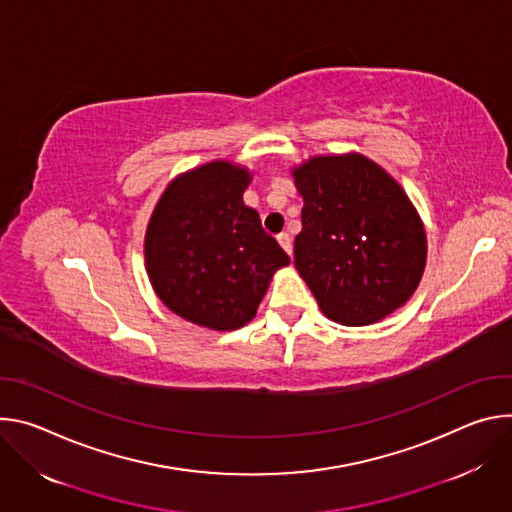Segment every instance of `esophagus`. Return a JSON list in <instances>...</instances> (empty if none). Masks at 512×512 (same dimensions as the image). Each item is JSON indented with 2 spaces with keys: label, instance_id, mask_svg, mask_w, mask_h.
I'll list each match as a JSON object with an SVG mask.
<instances>
[{
  "label": "esophagus",
  "instance_id": "obj_1",
  "mask_svg": "<svg viewBox=\"0 0 512 512\" xmlns=\"http://www.w3.org/2000/svg\"><path fill=\"white\" fill-rule=\"evenodd\" d=\"M278 244L289 256H293V244H291V236L289 234H280L278 236Z\"/></svg>",
  "mask_w": 512,
  "mask_h": 512
}]
</instances>
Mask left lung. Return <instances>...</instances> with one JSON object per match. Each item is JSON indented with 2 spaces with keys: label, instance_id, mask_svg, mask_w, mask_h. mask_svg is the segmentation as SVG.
Masks as SVG:
<instances>
[{
  "label": "left lung",
  "instance_id": "left-lung-1",
  "mask_svg": "<svg viewBox=\"0 0 512 512\" xmlns=\"http://www.w3.org/2000/svg\"><path fill=\"white\" fill-rule=\"evenodd\" d=\"M293 179L303 197L295 266L323 315L356 327L403 307L427 260L423 221L403 187L358 152L313 156Z\"/></svg>",
  "mask_w": 512,
  "mask_h": 512
}]
</instances>
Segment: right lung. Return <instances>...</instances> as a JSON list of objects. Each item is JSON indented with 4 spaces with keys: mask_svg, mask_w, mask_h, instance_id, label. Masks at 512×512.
<instances>
[{
    "mask_svg": "<svg viewBox=\"0 0 512 512\" xmlns=\"http://www.w3.org/2000/svg\"><path fill=\"white\" fill-rule=\"evenodd\" d=\"M248 168L213 160L177 177L158 199L144 238L148 278L179 317L215 331L254 319L289 256L244 205Z\"/></svg>",
    "mask_w": 512,
    "mask_h": 512,
    "instance_id": "right-lung-1",
    "label": "right lung"
}]
</instances>
